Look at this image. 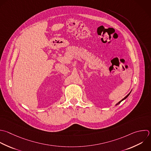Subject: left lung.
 Returning <instances> with one entry per match:
<instances>
[{"instance_id": "left-lung-1", "label": "left lung", "mask_w": 151, "mask_h": 151, "mask_svg": "<svg viewBox=\"0 0 151 151\" xmlns=\"http://www.w3.org/2000/svg\"><path fill=\"white\" fill-rule=\"evenodd\" d=\"M130 93H129V94H127V96H126V97H124V99H122V100H120V101H119V103H117V104H116V105H117V104H120V103H121V101H123V100H124V99H126V98H127V97H128V96H129V94H130Z\"/></svg>"}]
</instances>
